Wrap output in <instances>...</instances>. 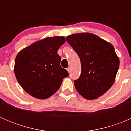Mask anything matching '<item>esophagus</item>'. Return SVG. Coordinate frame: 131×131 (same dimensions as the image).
<instances>
[{
  "mask_svg": "<svg viewBox=\"0 0 131 131\" xmlns=\"http://www.w3.org/2000/svg\"><path fill=\"white\" fill-rule=\"evenodd\" d=\"M67 70V71L68 72V73H70V67H68Z\"/></svg>",
  "mask_w": 131,
  "mask_h": 131,
  "instance_id": "obj_1",
  "label": "esophagus"
}]
</instances>
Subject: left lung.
<instances>
[{"label": "left lung", "instance_id": "8db88e82", "mask_svg": "<svg viewBox=\"0 0 131 131\" xmlns=\"http://www.w3.org/2000/svg\"><path fill=\"white\" fill-rule=\"evenodd\" d=\"M67 41L81 62V75L74 81L75 89L86 100L98 98L112 86L119 67L113 45L88 32L72 34Z\"/></svg>", "mask_w": 131, "mask_h": 131}]
</instances>
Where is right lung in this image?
I'll return each instance as SVG.
<instances>
[{
	"instance_id": "obj_1",
	"label": "right lung",
	"mask_w": 131,
	"mask_h": 131,
	"mask_svg": "<svg viewBox=\"0 0 131 131\" xmlns=\"http://www.w3.org/2000/svg\"><path fill=\"white\" fill-rule=\"evenodd\" d=\"M66 42L64 37L44 38L21 50L14 63V74L24 90L35 98L44 100L59 89L68 76L60 66L58 50Z\"/></svg>"
}]
</instances>
